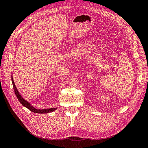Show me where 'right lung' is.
Segmentation results:
<instances>
[{
  "instance_id": "obj_1",
  "label": "right lung",
  "mask_w": 148,
  "mask_h": 148,
  "mask_svg": "<svg viewBox=\"0 0 148 148\" xmlns=\"http://www.w3.org/2000/svg\"><path fill=\"white\" fill-rule=\"evenodd\" d=\"M11 79H12L14 90V92L16 95L17 98L18 99V100L24 106L26 107L27 108H28L30 111H32V112H34V113H50L51 112L56 110L57 109V108H47V109H43V110H38V109H36L35 108L33 107V106L31 105V104H29V103L26 101L25 99H23L21 96L18 90H17L14 82L12 77H11Z\"/></svg>"
}]
</instances>
